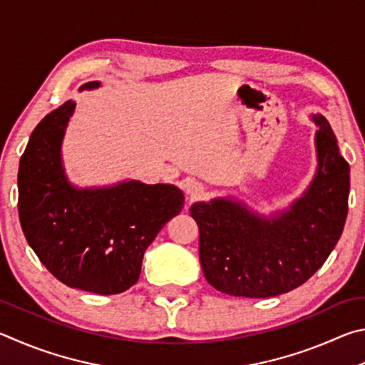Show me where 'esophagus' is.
Instances as JSON below:
<instances>
[{
    "label": "esophagus",
    "instance_id": "obj_1",
    "mask_svg": "<svg viewBox=\"0 0 365 365\" xmlns=\"http://www.w3.org/2000/svg\"><path fill=\"white\" fill-rule=\"evenodd\" d=\"M186 194H187L190 202L200 199V197L203 195V186L197 181H189L186 184Z\"/></svg>",
    "mask_w": 365,
    "mask_h": 365
}]
</instances>
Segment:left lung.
<instances>
[{
    "label": "left lung",
    "instance_id": "obj_1",
    "mask_svg": "<svg viewBox=\"0 0 365 365\" xmlns=\"http://www.w3.org/2000/svg\"><path fill=\"white\" fill-rule=\"evenodd\" d=\"M316 147L319 168L290 210L261 218L239 202L194 203L199 257L208 284L232 297L269 298L304 284L334 250L348 215L349 165L322 115Z\"/></svg>",
    "mask_w": 365,
    "mask_h": 365
}]
</instances>
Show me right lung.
I'll list each match as a JSON object with an SVG mask.
<instances>
[{
  "instance_id": "add662e5",
  "label": "right lung",
  "mask_w": 365,
  "mask_h": 365,
  "mask_svg": "<svg viewBox=\"0 0 365 365\" xmlns=\"http://www.w3.org/2000/svg\"><path fill=\"white\" fill-rule=\"evenodd\" d=\"M89 81L81 89L98 88ZM67 101L31 133L19 165V218L46 269L72 289L117 295L138 282L145 248L184 205L170 184L139 181L75 189L62 170L61 143L73 113Z\"/></svg>"
}]
</instances>
